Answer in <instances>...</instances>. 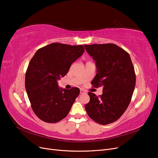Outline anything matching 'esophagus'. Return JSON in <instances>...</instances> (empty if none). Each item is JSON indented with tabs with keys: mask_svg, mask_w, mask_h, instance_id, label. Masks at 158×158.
<instances>
[{
	"mask_svg": "<svg viewBox=\"0 0 158 158\" xmlns=\"http://www.w3.org/2000/svg\"><path fill=\"white\" fill-rule=\"evenodd\" d=\"M85 91L84 89H80V94H85Z\"/></svg>",
	"mask_w": 158,
	"mask_h": 158,
	"instance_id": "esophagus-1",
	"label": "esophagus"
}]
</instances>
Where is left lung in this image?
<instances>
[{"label":"left lung","mask_w":158,"mask_h":158,"mask_svg":"<svg viewBox=\"0 0 158 158\" xmlns=\"http://www.w3.org/2000/svg\"><path fill=\"white\" fill-rule=\"evenodd\" d=\"M93 57L97 74L92 80L95 88L103 86L97 96L88 92L89 102L85 105L89 117L100 125L116 121L130 104L136 84V74L129 54L115 44L85 45Z\"/></svg>","instance_id":"1"}]
</instances>
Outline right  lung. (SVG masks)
Masks as SVG:
<instances>
[{"mask_svg":"<svg viewBox=\"0 0 158 158\" xmlns=\"http://www.w3.org/2000/svg\"><path fill=\"white\" fill-rule=\"evenodd\" d=\"M84 52L83 45L53 43L38 49L26 73L25 86L33 112L43 121L55 123L67 116L80 89L59 87L57 80Z\"/></svg>","mask_w":158,"mask_h":158,"instance_id":"obj_1","label":"right lung"}]
</instances>
